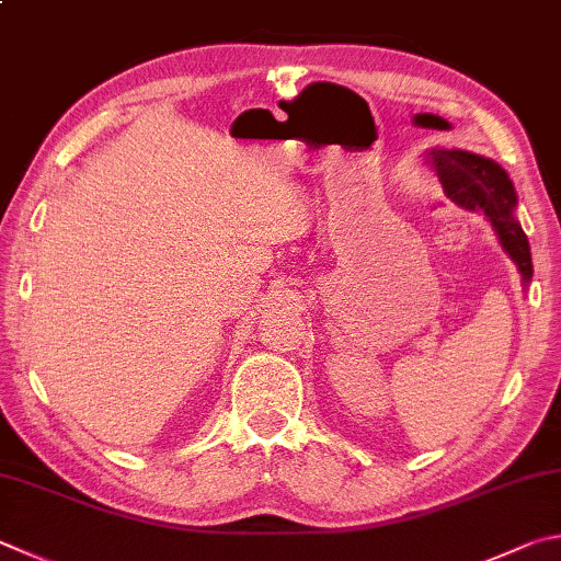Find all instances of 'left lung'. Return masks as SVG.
Segmentation results:
<instances>
[{"label":"left lung","mask_w":561,"mask_h":561,"mask_svg":"<svg viewBox=\"0 0 561 561\" xmlns=\"http://www.w3.org/2000/svg\"><path fill=\"white\" fill-rule=\"evenodd\" d=\"M430 161L446 196L468 210L483 213L491 220L497 240L527 284L533 277V257H529L527 236L513 216L517 196L505 171L495 161L461 149H432Z\"/></svg>","instance_id":"obj_1"}]
</instances>
